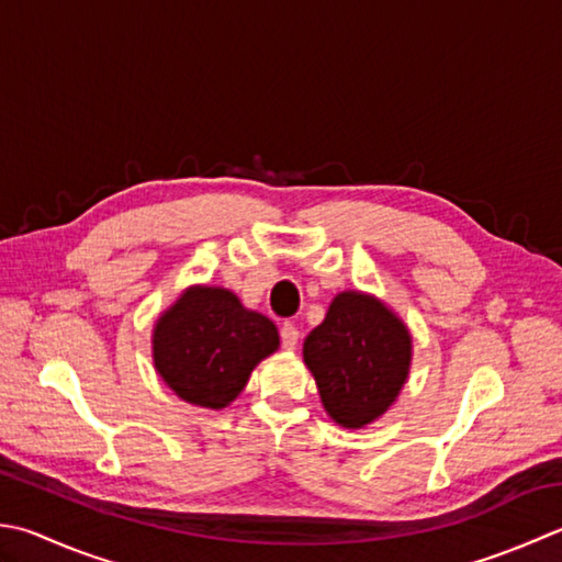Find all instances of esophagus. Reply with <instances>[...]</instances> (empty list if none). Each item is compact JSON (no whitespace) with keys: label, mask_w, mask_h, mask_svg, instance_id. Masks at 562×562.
I'll use <instances>...</instances> for the list:
<instances>
[{"label":"esophagus","mask_w":562,"mask_h":562,"mask_svg":"<svg viewBox=\"0 0 562 562\" xmlns=\"http://www.w3.org/2000/svg\"><path fill=\"white\" fill-rule=\"evenodd\" d=\"M280 340H282V348L288 350H294L296 344H300V328H296L294 324H282L280 326Z\"/></svg>","instance_id":"esophagus-1"}]
</instances>
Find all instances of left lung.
<instances>
[{
  "label": "left lung",
  "instance_id": "left-lung-1",
  "mask_svg": "<svg viewBox=\"0 0 562 562\" xmlns=\"http://www.w3.org/2000/svg\"><path fill=\"white\" fill-rule=\"evenodd\" d=\"M412 338L382 302L340 292L304 340L324 409L346 428H360L390 409L409 375Z\"/></svg>",
  "mask_w": 562,
  "mask_h": 562
}]
</instances>
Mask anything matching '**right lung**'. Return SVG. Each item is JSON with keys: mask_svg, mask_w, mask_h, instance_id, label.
Segmentation results:
<instances>
[{"mask_svg": "<svg viewBox=\"0 0 562 562\" xmlns=\"http://www.w3.org/2000/svg\"><path fill=\"white\" fill-rule=\"evenodd\" d=\"M278 346L270 318L244 310L234 292L192 288L158 318L153 360L180 400L222 409Z\"/></svg>", "mask_w": 562, "mask_h": 562, "instance_id": "right-lung-1", "label": "right lung"}]
</instances>
